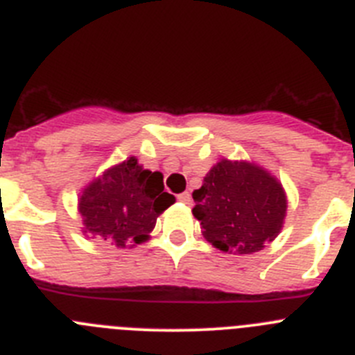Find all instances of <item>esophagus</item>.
Masks as SVG:
<instances>
[{
    "label": "esophagus",
    "mask_w": 355,
    "mask_h": 355,
    "mask_svg": "<svg viewBox=\"0 0 355 355\" xmlns=\"http://www.w3.org/2000/svg\"><path fill=\"white\" fill-rule=\"evenodd\" d=\"M178 200H180V202H183V205H190V202H192V196H190L188 192H183L178 196Z\"/></svg>",
    "instance_id": "34e87169"
}]
</instances>
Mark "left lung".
Listing matches in <instances>:
<instances>
[{
  "label": "left lung",
  "instance_id": "obj_1",
  "mask_svg": "<svg viewBox=\"0 0 355 355\" xmlns=\"http://www.w3.org/2000/svg\"><path fill=\"white\" fill-rule=\"evenodd\" d=\"M193 216L205 238L224 252L252 254L283 227L286 196L275 178L252 163L222 159L193 192Z\"/></svg>",
  "mask_w": 355,
  "mask_h": 355
}]
</instances>
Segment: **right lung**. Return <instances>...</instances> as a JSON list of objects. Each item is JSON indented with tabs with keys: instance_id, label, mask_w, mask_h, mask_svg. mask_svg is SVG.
Instances as JSON below:
<instances>
[{
	"instance_id": "add662e5",
	"label": "right lung",
	"mask_w": 355,
	"mask_h": 355,
	"mask_svg": "<svg viewBox=\"0 0 355 355\" xmlns=\"http://www.w3.org/2000/svg\"><path fill=\"white\" fill-rule=\"evenodd\" d=\"M174 200V196L163 192L159 172L146 171L130 158L85 188L80 213L89 233L115 247H133L147 240L156 218Z\"/></svg>"
}]
</instances>
